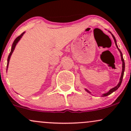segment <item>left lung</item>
<instances>
[{
	"label": "left lung",
	"mask_w": 131,
	"mask_h": 131,
	"mask_svg": "<svg viewBox=\"0 0 131 131\" xmlns=\"http://www.w3.org/2000/svg\"><path fill=\"white\" fill-rule=\"evenodd\" d=\"M110 32L111 33V32ZM111 34H112V33H111ZM112 35L113 37V39H114V40H115V45H116V46L117 49H118V50L119 51L120 53H121V60H122V62H123V66H122V68H123V69H122V73H121V78H120V80H119V82L118 84L116 86V87H115V88H112V89H110V91H109L108 92L105 93V94H103V95H102V97H106V96H107V95H109L110 94H112V93L113 92H115V91H116V90L118 89L119 88V87H120V85H121V82H122V81H123V76H124V70H125V63H124V59H123V54H122V52H121V50H119V48H118V46H117V43H116V39H115V36H114L112 34ZM85 91H86L87 92H88L90 93V94H91V92H90L89 91L88 89H85Z\"/></svg>",
	"instance_id": "left-lung-1"
}]
</instances>
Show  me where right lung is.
<instances>
[{
	"instance_id": "obj_1",
	"label": "right lung",
	"mask_w": 131,
	"mask_h": 131,
	"mask_svg": "<svg viewBox=\"0 0 131 131\" xmlns=\"http://www.w3.org/2000/svg\"><path fill=\"white\" fill-rule=\"evenodd\" d=\"M25 32H23L21 34L20 36H18L15 39L14 42H13V44H12V49H11V52H10V54H9L8 57V59H7V68H8V63H9V61H10V57H11L12 54L13 50H15V46L17 44V43L18 42V41L19 40H20V39L23 36V34H25Z\"/></svg>"
}]
</instances>
